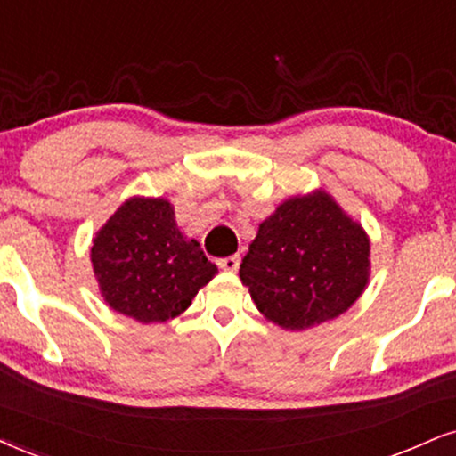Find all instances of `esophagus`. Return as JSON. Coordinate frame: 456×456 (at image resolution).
<instances>
[{
	"mask_svg": "<svg viewBox=\"0 0 456 456\" xmlns=\"http://www.w3.org/2000/svg\"><path fill=\"white\" fill-rule=\"evenodd\" d=\"M217 264H219V268H222V271L234 273V271H237V268H239L240 257H239V256H228V257H224V260H219Z\"/></svg>",
	"mask_w": 456,
	"mask_h": 456,
	"instance_id": "obj_1",
	"label": "esophagus"
}]
</instances>
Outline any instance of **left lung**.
Masks as SVG:
<instances>
[{
	"mask_svg": "<svg viewBox=\"0 0 456 456\" xmlns=\"http://www.w3.org/2000/svg\"><path fill=\"white\" fill-rule=\"evenodd\" d=\"M239 274L268 322L300 331L355 305L370 279V239L323 190L291 196L260 224Z\"/></svg>",
	"mask_w": 456,
	"mask_h": 456,
	"instance_id": "8db88e82",
	"label": "left lung"
}]
</instances>
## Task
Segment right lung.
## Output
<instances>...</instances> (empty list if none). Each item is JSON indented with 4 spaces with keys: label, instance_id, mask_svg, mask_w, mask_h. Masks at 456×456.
Here are the masks:
<instances>
[{
    "label": "right lung",
    "instance_id": "add662e5",
    "mask_svg": "<svg viewBox=\"0 0 456 456\" xmlns=\"http://www.w3.org/2000/svg\"><path fill=\"white\" fill-rule=\"evenodd\" d=\"M99 291L114 311L139 323H162L192 305L216 277L199 240L185 239L165 199L133 196L93 239Z\"/></svg>",
    "mask_w": 456,
    "mask_h": 456
}]
</instances>
